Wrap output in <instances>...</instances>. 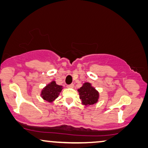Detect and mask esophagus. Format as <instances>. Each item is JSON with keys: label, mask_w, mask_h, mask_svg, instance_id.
<instances>
[{"label": "esophagus", "mask_w": 148, "mask_h": 148, "mask_svg": "<svg viewBox=\"0 0 148 148\" xmlns=\"http://www.w3.org/2000/svg\"><path fill=\"white\" fill-rule=\"evenodd\" d=\"M74 85L73 84H71L68 85V86H67L68 88H74Z\"/></svg>", "instance_id": "esophagus-1"}]
</instances>
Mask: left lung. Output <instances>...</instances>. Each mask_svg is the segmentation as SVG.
Segmentation results:
<instances>
[{"mask_svg": "<svg viewBox=\"0 0 148 148\" xmlns=\"http://www.w3.org/2000/svg\"><path fill=\"white\" fill-rule=\"evenodd\" d=\"M82 105L89 107L95 105L99 99V92L92 86L90 82H84L80 88L78 89Z\"/></svg>", "mask_w": 148, "mask_h": 148, "instance_id": "1", "label": "left lung"}]
</instances>
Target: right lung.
I'll use <instances>...</instances> for the list:
<instances>
[{
    "mask_svg": "<svg viewBox=\"0 0 148 148\" xmlns=\"http://www.w3.org/2000/svg\"><path fill=\"white\" fill-rule=\"evenodd\" d=\"M62 89L63 86L57 84L56 81L53 80L43 88L41 91L40 96L43 100L51 103L59 97Z\"/></svg>",
    "mask_w": 148,
    "mask_h": 148,
    "instance_id": "add662e5",
    "label": "right lung"
}]
</instances>
